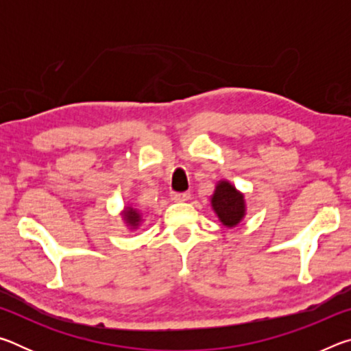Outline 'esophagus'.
Instances as JSON below:
<instances>
[{
  "label": "esophagus",
  "mask_w": 351,
  "mask_h": 351,
  "mask_svg": "<svg viewBox=\"0 0 351 351\" xmlns=\"http://www.w3.org/2000/svg\"><path fill=\"white\" fill-rule=\"evenodd\" d=\"M171 199H173V201H180V203H182V201L190 199V193H187V192H182V193H171Z\"/></svg>",
  "instance_id": "esophagus-1"
}]
</instances>
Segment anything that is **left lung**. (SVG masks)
Instances as JSON below:
<instances>
[{
    "label": "left lung",
    "instance_id": "8db88e82",
    "mask_svg": "<svg viewBox=\"0 0 351 351\" xmlns=\"http://www.w3.org/2000/svg\"><path fill=\"white\" fill-rule=\"evenodd\" d=\"M210 206L219 223L228 229L237 228L247 213L245 193L240 192L228 180H219L215 184V190L210 197Z\"/></svg>",
    "mask_w": 351,
    "mask_h": 351
}]
</instances>
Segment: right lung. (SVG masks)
Here are the masks:
<instances>
[{
    "mask_svg": "<svg viewBox=\"0 0 351 351\" xmlns=\"http://www.w3.org/2000/svg\"><path fill=\"white\" fill-rule=\"evenodd\" d=\"M121 217H122L123 224H125L130 230H138L141 228L142 221H144V215H142V212L138 209V207H134L132 204H127L123 207V210L121 212Z\"/></svg>",
    "mask_w": 351,
    "mask_h": 351,
    "instance_id": "obj_1",
    "label": "right lung"
}]
</instances>
